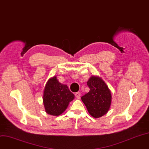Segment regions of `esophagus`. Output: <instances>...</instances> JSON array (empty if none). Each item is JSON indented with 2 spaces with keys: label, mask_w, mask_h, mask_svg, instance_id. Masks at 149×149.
Instances as JSON below:
<instances>
[{
  "label": "esophagus",
  "mask_w": 149,
  "mask_h": 149,
  "mask_svg": "<svg viewBox=\"0 0 149 149\" xmlns=\"http://www.w3.org/2000/svg\"><path fill=\"white\" fill-rule=\"evenodd\" d=\"M75 97H76L77 99H80V93H79V92L75 93Z\"/></svg>",
  "instance_id": "1"
}]
</instances>
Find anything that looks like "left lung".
I'll return each instance as SVG.
<instances>
[{"label":"left lung","mask_w":149,"mask_h":149,"mask_svg":"<svg viewBox=\"0 0 149 149\" xmlns=\"http://www.w3.org/2000/svg\"><path fill=\"white\" fill-rule=\"evenodd\" d=\"M90 91L81 96L88 111L94 118L106 114L111 104L112 96L108 86L101 78L92 76L87 82Z\"/></svg>","instance_id":"8db88e82"}]
</instances>
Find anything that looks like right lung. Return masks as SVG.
Returning <instances> with one entry per match:
<instances>
[{"label": "right lung", "mask_w": 149, "mask_h": 149, "mask_svg": "<svg viewBox=\"0 0 149 149\" xmlns=\"http://www.w3.org/2000/svg\"><path fill=\"white\" fill-rule=\"evenodd\" d=\"M74 95L66 85L60 84L56 77L49 79L43 92V101L47 113L58 116L68 107Z\"/></svg>", "instance_id": "obj_1"}]
</instances>
